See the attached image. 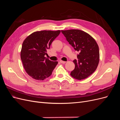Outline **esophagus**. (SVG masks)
Here are the masks:
<instances>
[{
  "instance_id": "esophagus-1",
  "label": "esophagus",
  "mask_w": 120,
  "mask_h": 120,
  "mask_svg": "<svg viewBox=\"0 0 120 120\" xmlns=\"http://www.w3.org/2000/svg\"><path fill=\"white\" fill-rule=\"evenodd\" d=\"M60 62L61 63V64H65L66 63V61H63V60H60Z\"/></svg>"
}]
</instances>
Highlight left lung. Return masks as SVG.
I'll use <instances>...</instances> for the list:
<instances>
[{"mask_svg": "<svg viewBox=\"0 0 120 120\" xmlns=\"http://www.w3.org/2000/svg\"><path fill=\"white\" fill-rule=\"evenodd\" d=\"M67 41L79 52L73 62L75 68L71 75L81 80L88 78L96 71L100 60L99 49L96 41L86 32L79 30H61Z\"/></svg>", "mask_w": 120, "mask_h": 120, "instance_id": "left-lung-1", "label": "left lung"}]
</instances>
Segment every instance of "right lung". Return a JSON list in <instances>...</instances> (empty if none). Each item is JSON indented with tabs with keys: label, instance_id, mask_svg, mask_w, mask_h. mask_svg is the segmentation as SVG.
Wrapping results in <instances>:
<instances>
[{
	"label": "right lung",
	"instance_id": "1",
	"mask_svg": "<svg viewBox=\"0 0 120 120\" xmlns=\"http://www.w3.org/2000/svg\"><path fill=\"white\" fill-rule=\"evenodd\" d=\"M60 32V30L38 31L24 40L20 57L26 73L32 78L43 81L52 75L58 62L50 60L45 56Z\"/></svg>",
	"mask_w": 120,
	"mask_h": 120
}]
</instances>
